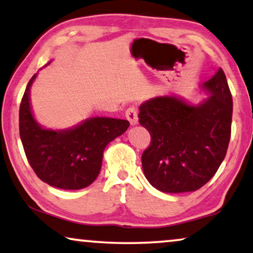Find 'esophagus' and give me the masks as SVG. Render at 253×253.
<instances>
[{"instance_id": "34e87169", "label": "esophagus", "mask_w": 253, "mask_h": 253, "mask_svg": "<svg viewBox=\"0 0 253 253\" xmlns=\"http://www.w3.org/2000/svg\"><path fill=\"white\" fill-rule=\"evenodd\" d=\"M126 117L130 122L131 126H136L138 123V111L136 107H129L126 110Z\"/></svg>"}]
</instances>
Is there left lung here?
<instances>
[{
    "mask_svg": "<svg viewBox=\"0 0 253 253\" xmlns=\"http://www.w3.org/2000/svg\"><path fill=\"white\" fill-rule=\"evenodd\" d=\"M202 86L210 96L197 107L173 96H158L139 107V124L151 136L142 155L143 171L160 191H196L225 157L232 96L222 68Z\"/></svg>",
    "mask_w": 253,
    "mask_h": 253,
    "instance_id": "left-lung-1",
    "label": "left lung"
}]
</instances>
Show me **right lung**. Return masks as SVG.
Returning a JSON list of instances; mask_svg holds the SVG:
<instances>
[{
    "mask_svg": "<svg viewBox=\"0 0 253 253\" xmlns=\"http://www.w3.org/2000/svg\"><path fill=\"white\" fill-rule=\"evenodd\" d=\"M31 77L20 105V137L30 167L43 182L63 190L85 188L97 178L103 151L129 127V122L108 117L89 118L63 131L41 127L31 114Z\"/></svg>",
    "mask_w": 253,
    "mask_h": 253,
    "instance_id": "1",
    "label": "right lung"
}]
</instances>
